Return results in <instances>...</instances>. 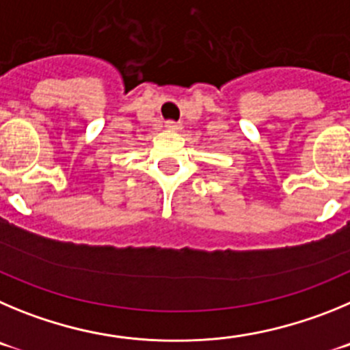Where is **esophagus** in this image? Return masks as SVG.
Instances as JSON below:
<instances>
[{
    "instance_id": "obj_1",
    "label": "esophagus",
    "mask_w": 350,
    "mask_h": 350,
    "mask_svg": "<svg viewBox=\"0 0 350 350\" xmlns=\"http://www.w3.org/2000/svg\"><path fill=\"white\" fill-rule=\"evenodd\" d=\"M165 129H167V131L178 132L181 131V124H176V122H165Z\"/></svg>"
}]
</instances>
